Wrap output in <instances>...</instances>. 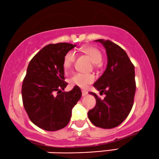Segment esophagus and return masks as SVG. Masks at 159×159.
<instances>
[{
  "instance_id": "obj_1",
  "label": "esophagus",
  "mask_w": 159,
  "mask_h": 159,
  "mask_svg": "<svg viewBox=\"0 0 159 159\" xmlns=\"http://www.w3.org/2000/svg\"><path fill=\"white\" fill-rule=\"evenodd\" d=\"M87 94H88V91H86V90H82V96H83V97H85V96H86Z\"/></svg>"
}]
</instances>
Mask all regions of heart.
I'll return each instance as SVG.
<instances>
[{"mask_svg": "<svg viewBox=\"0 0 159 159\" xmlns=\"http://www.w3.org/2000/svg\"><path fill=\"white\" fill-rule=\"evenodd\" d=\"M82 52L89 57L91 62L95 65L99 64L102 62V55L97 48L94 47H84L82 48ZM75 60V53L73 51H69L66 53L63 58L62 67L64 70L67 71L71 69L73 62ZM94 76L91 74H83V73H76L71 78L70 82L71 84L75 85L81 88H85L88 84L93 83Z\"/></svg>", "mask_w": 159, "mask_h": 159, "instance_id": "b5f03b06", "label": "heart"}]
</instances>
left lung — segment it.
<instances>
[{"instance_id": "left-lung-1", "label": "left lung", "mask_w": 159, "mask_h": 159, "mask_svg": "<svg viewBox=\"0 0 159 159\" xmlns=\"http://www.w3.org/2000/svg\"><path fill=\"white\" fill-rule=\"evenodd\" d=\"M95 41L105 48L108 62L105 71L93 87L106 97L102 100L95 93L90 92L97 103L88 115L93 125L110 129L121 125L131 110L136 91L135 71L128 54L121 47L109 40Z\"/></svg>"}]
</instances>
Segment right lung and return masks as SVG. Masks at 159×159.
<instances>
[{
  "instance_id": "right-lung-1",
  "label": "right lung",
  "mask_w": 159,
  "mask_h": 159,
  "mask_svg": "<svg viewBox=\"0 0 159 159\" xmlns=\"http://www.w3.org/2000/svg\"><path fill=\"white\" fill-rule=\"evenodd\" d=\"M76 47L69 43H50L31 59L22 86V97L26 112L32 123L48 131L65 128L71 116L72 108L81 97V89L75 86L62 91L63 58Z\"/></svg>"
}]
</instances>
